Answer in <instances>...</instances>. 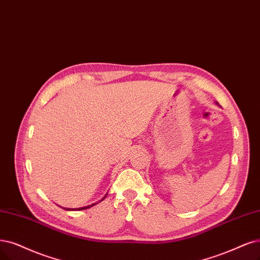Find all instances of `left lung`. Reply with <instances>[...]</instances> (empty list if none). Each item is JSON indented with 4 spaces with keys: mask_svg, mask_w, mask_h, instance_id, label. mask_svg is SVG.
I'll return each instance as SVG.
<instances>
[{
    "mask_svg": "<svg viewBox=\"0 0 260 260\" xmlns=\"http://www.w3.org/2000/svg\"><path fill=\"white\" fill-rule=\"evenodd\" d=\"M216 105H218V103H216ZM219 106V105H218Z\"/></svg>",
    "mask_w": 260,
    "mask_h": 260,
    "instance_id": "8db88e82",
    "label": "left lung"
}]
</instances>
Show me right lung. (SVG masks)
I'll return each mask as SVG.
<instances>
[{
    "label": "right lung",
    "mask_w": 260,
    "mask_h": 260,
    "mask_svg": "<svg viewBox=\"0 0 260 260\" xmlns=\"http://www.w3.org/2000/svg\"><path fill=\"white\" fill-rule=\"evenodd\" d=\"M107 195H108V193H106L105 194V196L101 199V200H99L98 203H95V204H92V205H89V206H85V207H81V208H76V209H72V208H63V209H65V210H69V211H80V210H85V209H89V208H91V207H93V206H95L96 204H99V203H101V201H103L106 197H107ZM62 208V207H61Z\"/></svg>",
    "instance_id": "obj_1"
}]
</instances>
